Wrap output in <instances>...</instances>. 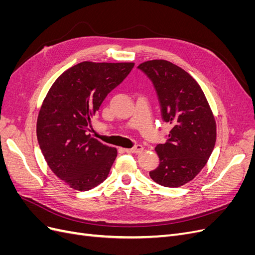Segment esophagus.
Listing matches in <instances>:
<instances>
[{
  "instance_id": "obj_1",
  "label": "esophagus",
  "mask_w": 255,
  "mask_h": 255,
  "mask_svg": "<svg viewBox=\"0 0 255 255\" xmlns=\"http://www.w3.org/2000/svg\"><path fill=\"white\" fill-rule=\"evenodd\" d=\"M142 151H143V146L141 144H136L134 148L126 150V152H128V153H140Z\"/></svg>"
}]
</instances>
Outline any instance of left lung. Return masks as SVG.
<instances>
[{
	"mask_svg": "<svg viewBox=\"0 0 255 255\" xmlns=\"http://www.w3.org/2000/svg\"><path fill=\"white\" fill-rule=\"evenodd\" d=\"M138 69L156 90L161 118L172 129L156 145L159 166L151 179L165 187H180L202 170L214 150L216 121L201 87L182 68L164 59L144 61Z\"/></svg>",
	"mask_w": 255,
	"mask_h": 255,
	"instance_id": "left-lung-1",
	"label": "left lung"
}]
</instances>
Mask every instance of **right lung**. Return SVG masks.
Returning a JSON list of instances; mask_svg holds the SVG:
<instances>
[{
    "label": "right lung",
    "instance_id": "add662e5",
    "mask_svg": "<svg viewBox=\"0 0 255 255\" xmlns=\"http://www.w3.org/2000/svg\"><path fill=\"white\" fill-rule=\"evenodd\" d=\"M134 65L83 61L58 76L43 100L37 119L38 143L54 174L75 190L101 184L117 157V149L88 130L106 96Z\"/></svg>",
    "mask_w": 255,
    "mask_h": 255
}]
</instances>
